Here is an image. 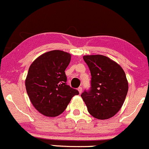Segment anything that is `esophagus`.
<instances>
[{"mask_svg":"<svg viewBox=\"0 0 149 149\" xmlns=\"http://www.w3.org/2000/svg\"><path fill=\"white\" fill-rule=\"evenodd\" d=\"M77 90H78V91H79V93H82V87H79Z\"/></svg>","mask_w":149,"mask_h":149,"instance_id":"esophagus-1","label":"esophagus"}]
</instances>
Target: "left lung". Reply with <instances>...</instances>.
Wrapping results in <instances>:
<instances>
[{
    "label": "left lung",
    "instance_id": "left-lung-1",
    "mask_svg": "<svg viewBox=\"0 0 149 149\" xmlns=\"http://www.w3.org/2000/svg\"><path fill=\"white\" fill-rule=\"evenodd\" d=\"M83 59L91 71V87L81 97L93 117L98 120L111 118L120 111L127 93L124 70L105 56H84Z\"/></svg>",
    "mask_w": 149,
    "mask_h": 149
}]
</instances>
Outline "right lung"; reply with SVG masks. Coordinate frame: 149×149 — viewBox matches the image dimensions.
<instances>
[{"mask_svg": "<svg viewBox=\"0 0 149 149\" xmlns=\"http://www.w3.org/2000/svg\"><path fill=\"white\" fill-rule=\"evenodd\" d=\"M70 60L69 53L54 50L40 56L29 67L25 80L26 93L34 107L44 116H58L79 94L67 84L64 71Z\"/></svg>", "mask_w": 149, "mask_h": 149, "instance_id": "add662e5", "label": "right lung"}]
</instances>
